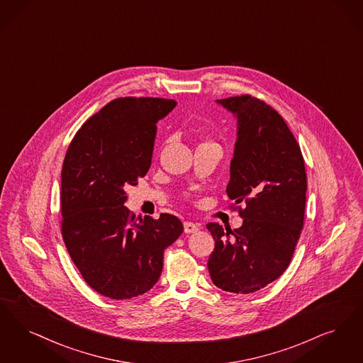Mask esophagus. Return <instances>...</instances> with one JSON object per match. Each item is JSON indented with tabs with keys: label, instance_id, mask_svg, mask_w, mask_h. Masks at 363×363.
I'll use <instances>...</instances> for the list:
<instances>
[{
	"label": "esophagus",
	"instance_id": "obj_1",
	"mask_svg": "<svg viewBox=\"0 0 363 363\" xmlns=\"http://www.w3.org/2000/svg\"><path fill=\"white\" fill-rule=\"evenodd\" d=\"M184 230H185V233H197V231L200 230V225L196 224V223H191V221H186V223L184 224Z\"/></svg>",
	"mask_w": 363,
	"mask_h": 363
}]
</instances>
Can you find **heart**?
<instances>
[{
  "label": "heart",
  "mask_w": 363,
  "mask_h": 363,
  "mask_svg": "<svg viewBox=\"0 0 363 363\" xmlns=\"http://www.w3.org/2000/svg\"><path fill=\"white\" fill-rule=\"evenodd\" d=\"M208 143H209V142H208Z\"/></svg>",
  "instance_id": "heart-1"
}]
</instances>
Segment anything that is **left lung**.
Segmentation results:
<instances>
[{
  "label": "left lung",
  "instance_id": "obj_1",
  "mask_svg": "<svg viewBox=\"0 0 363 363\" xmlns=\"http://www.w3.org/2000/svg\"><path fill=\"white\" fill-rule=\"evenodd\" d=\"M238 120L227 194L243 218L240 228L206 224L215 239L208 270L225 291L252 293L286 267L304 225L306 174L300 145L270 105L251 96L216 100Z\"/></svg>",
  "mask_w": 363,
  "mask_h": 363
}]
</instances>
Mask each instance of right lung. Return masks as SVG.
<instances>
[{"label": "right lung", "instance_id": "1", "mask_svg": "<svg viewBox=\"0 0 363 363\" xmlns=\"http://www.w3.org/2000/svg\"><path fill=\"white\" fill-rule=\"evenodd\" d=\"M174 100L124 97L75 133L62 167V235L90 288L113 300L138 297L160 279L163 252L184 231L169 213L136 218L124 203L150 166L157 123Z\"/></svg>", "mask_w": 363, "mask_h": 363}]
</instances>
